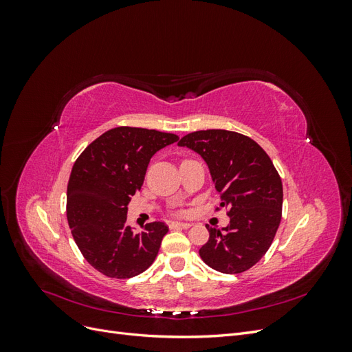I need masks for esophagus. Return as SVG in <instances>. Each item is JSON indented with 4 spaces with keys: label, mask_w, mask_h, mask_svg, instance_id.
<instances>
[{
    "label": "esophagus",
    "mask_w": 352,
    "mask_h": 352,
    "mask_svg": "<svg viewBox=\"0 0 352 352\" xmlns=\"http://www.w3.org/2000/svg\"><path fill=\"white\" fill-rule=\"evenodd\" d=\"M192 223H184V221H172L170 223V229H189Z\"/></svg>",
    "instance_id": "1"
}]
</instances>
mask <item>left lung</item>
<instances>
[{
	"mask_svg": "<svg viewBox=\"0 0 352 352\" xmlns=\"http://www.w3.org/2000/svg\"><path fill=\"white\" fill-rule=\"evenodd\" d=\"M208 164L217 194L230 217L199 250L202 261L226 274L247 272L267 252L282 219L283 188L270 157L251 138L225 129L197 131L179 141Z\"/></svg>",
	"mask_w": 352,
	"mask_h": 352,
	"instance_id": "8db88e82",
	"label": "left lung"
}]
</instances>
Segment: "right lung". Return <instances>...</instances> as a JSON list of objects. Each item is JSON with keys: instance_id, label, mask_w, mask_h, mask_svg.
Returning <instances> with one entry per match:
<instances>
[{"instance_id": "right-lung-1", "label": "right lung", "mask_w": 352, "mask_h": 352, "mask_svg": "<svg viewBox=\"0 0 352 352\" xmlns=\"http://www.w3.org/2000/svg\"><path fill=\"white\" fill-rule=\"evenodd\" d=\"M175 133L120 126L91 142L73 164L67 185V221L78 248L107 278L129 279L154 263L168 228L163 221L135 233L127 204L141 189L148 163Z\"/></svg>"}]
</instances>
